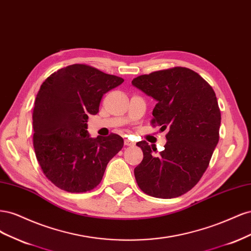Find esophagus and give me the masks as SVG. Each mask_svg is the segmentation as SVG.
<instances>
[{
	"label": "esophagus",
	"instance_id": "esophagus-1",
	"mask_svg": "<svg viewBox=\"0 0 251 251\" xmlns=\"http://www.w3.org/2000/svg\"><path fill=\"white\" fill-rule=\"evenodd\" d=\"M125 146H126V147H133V146H135V143L133 142V141H131L130 139H125Z\"/></svg>",
	"mask_w": 251,
	"mask_h": 251
}]
</instances>
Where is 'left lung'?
<instances>
[{
  "label": "left lung",
  "instance_id": "left-lung-1",
  "mask_svg": "<svg viewBox=\"0 0 251 251\" xmlns=\"http://www.w3.org/2000/svg\"><path fill=\"white\" fill-rule=\"evenodd\" d=\"M132 85L157 100L151 126L168 130V141L158 155L147 141L136 143L143 151L134 170L136 181L149 196L176 198L198 183L218 144L221 112L216 93L198 73L184 67L140 75Z\"/></svg>",
  "mask_w": 251,
  "mask_h": 251
}]
</instances>
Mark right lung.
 Returning <instances> with one entry per match:
<instances>
[{"instance_id": "add662e5", "label": "right lung", "mask_w": 251, "mask_h": 251, "mask_svg": "<svg viewBox=\"0 0 251 251\" xmlns=\"http://www.w3.org/2000/svg\"><path fill=\"white\" fill-rule=\"evenodd\" d=\"M124 78L88 65L74 64L52 73L36 95L33 109V148L43 173L69 193L92 191L107 164L124 147L117 134L91 138L89 115L100 110L103 94Z\"/></svg>"}]
</instances>
